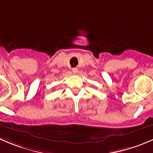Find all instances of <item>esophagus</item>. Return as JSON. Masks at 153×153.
Wrapping results in <instances>:
<instances>
[{
    "label": "esophagus",
    "instance_id": "1",
    "mask_svg": "<svg viewBox=\"0 0 153 153\" xmlns=\"http://www.w3.org/2000/svg\"><path fill=\"white\" fill-rule=\"evenodd\" d=\"M72 71L74 74H76L77 72H78V69H77V68H72Z\"/></svg>",
    "mask_w": 153,
    "mask_h": 153
}]
</instances>
